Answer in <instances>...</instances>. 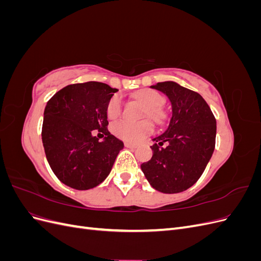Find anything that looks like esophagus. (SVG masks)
<instances>
[{
	"label": "esophagus",
	"mask_w": 261,
	"mask_h": 261,
	"mask_svg": "<svg viewBox=\"0 0 261 261\" xmlns=\"http://www.w3.org/2000/svg\"><path fill=\"white\" fill-rule=\"evenodd\" d=\"M126 148H129V149H136L137 148V145L135 144H130V143H125L124 144Z\"/></svg>",
	"instance_id": "1"
}]
</instances>
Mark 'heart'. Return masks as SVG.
<instances>
[{
  "mask_svg": "<svg viewBox=\"0 0 261 261\" xmlns=\"http://www.w3.org/2000/svg\"><path fill=\"white\" fill-rule=\"evenodd\" d=\"M136 97L146 106L145 116H149L155 122H161L164 118V112L160 109L164 98L162 94L152 89H143L136 93ZM122 99L120 96H113L109 100L107 106V115L114 120L122 113ZM112 133L116 137L128 143H137L152 130V124L150 121L133 123L127 120H120L112 124Z\"/></svg>",
  "mask_w": 261,
  "mask_h": 261,
  "instance_id": "heart-1",
  "label": "heart"
}]
</instances>
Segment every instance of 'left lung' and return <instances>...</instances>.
<instances>
[{"instance_id": "1", "label": "left lung", "mask_w": 261, "mask_h": 261, "mask_svg": "<svg viewBox=\"0 0 261 261\" xmlns=\"http://www.w3.org/2000/svg\"><path fill=\"white\" fill-rule=\"evenodd\" d=\"M151 88L167 94L172 116L168 128L152 139V158L140 168L156 191L184 192L199 179L211 159L216 146V118L198 92L174 82L158 83ZM163 143L167 146L162 147Z\"/></svg>"}]
</instances>
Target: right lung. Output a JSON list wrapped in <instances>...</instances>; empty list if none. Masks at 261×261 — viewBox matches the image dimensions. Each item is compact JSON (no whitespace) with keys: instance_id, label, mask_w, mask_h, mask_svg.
Returning <instances> with one entry per match:
<instances>
[{"instance_id":"obj_1","label":"right lung","mask_w":261,"mask_h":261,"mask_svg":"<svg viewBox=\"0 0 261 261\" xmlns=\"http://www.w3.org/2000/svg\"><path fill=\"white\" fill-rule=\"evenodd\" d=\"M117 91L98 82L68 85L48 101L42 144L50 167L63 184L78 191L98 186L111 172L123 141L108 130L107 106ZM98 129L103 142L92 136Z\"/></svg>"}]
</instances>
